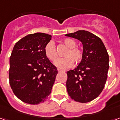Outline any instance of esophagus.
<instances>
[{
	"instance_id": "1",
	"label": "esophagus",
	"mask_w": 120,
	"mask_h": 120,
	"mask_svg": "<svg viewBox=\"0 0 120 120\" xmlns=\"http://www.w3.org/2000/svg\"><path fill=\"white\" fill-rule=\"evenodd\" d=\"M58 71L60 73V72H65V71H64V70H62V69H58Z\"/></svg>"
}]
</instances>
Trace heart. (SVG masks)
I'll list each match as a JSON object with an SVG mask.
<instances>
[{"label":"heart","instance_id":"obj_1","mask_svg":"<svg viewBox=\"0 0 120 120\" xmlns=\"http://www.w3.org/2000/svg\"><path fill=\"white\" fill-rule=\"evenodd\" d=\"M63 43L68 47V49L64 54V58H59L55 62V65L60 69H68L73 65V63L78 64L83 58V52L81 48L76 47V42L71 38L63 40ZM45 54L50 60L55 61L57 59L58 53L54 42L50 41L45 45Z\"/></svg>","mask_w":120,"mask_h":120}]
</instances>
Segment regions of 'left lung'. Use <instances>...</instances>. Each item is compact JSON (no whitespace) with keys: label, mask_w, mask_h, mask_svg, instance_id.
Masks as SVG:
<instances>
[{"label":"left lung","mask_w":120,"mask_h":120,"mask_svg":"<svg viewBox=\"0 0 120 120\" xmlns=\"http://www.w3.org/2000/svg\"><path fill=\"white\" fill-rule=\"evenodd\" d=\"M65 36L80 40L83 49L80 64L67 72L68 94L76 101L89 102L97 98L105 87L109 68L108 52L101 40L87 31L79 30Z\"/></svg>","instance_id":"1"}]
</instances>
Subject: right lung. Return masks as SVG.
Listing matches in <instances>:
<instances>
[{
  "mask_svg": "<svg viewBox=\"0 0 120 120\" xmlns=\"http://www.w3.org/2000/svg\"><path fill=\"white\" fill-rule=\"evenodd\" d=\"M49 34H28L15 44L9 58V81L15 95L25 103L44 102L51 92L57 68L45 54Z\"/></svg>",
  "mask_w": 120,
  "mask_h": 120,
  "instance_id": "right-lung-1",
  "label": "right lung"
}]
</instances>
